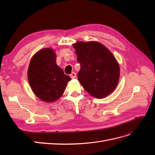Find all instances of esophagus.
<instances>
[{
  "instance_id": "esophagus-1",
  "label": "esophagus",
  "mask_w": 155,
  "mask_h": 155,
  "mask_svg": "<svg viewBox=\"0 0 155 155\" xmlns=\"http://www.w3.org/2000/svg\"><path fill=\"white\" fill-rule=\"evenodd\" d=\"M70 78H71L72 79L76 78V72H72V74H70Z\"/></svg>"
}]
</instances>
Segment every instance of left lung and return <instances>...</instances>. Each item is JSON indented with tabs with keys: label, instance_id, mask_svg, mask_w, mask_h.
<instances>
[{
	"label": "left lung",
	"instance_id": "obj_1",
	"mask_svg": "<svg viewBox=\"0 0 155 155\" xmlns=\"http://www.w3.org/2000/svg\"><path fill=\"white\" fill-rule=\"evenodd\" d=\"M81 69L78 79L91 95L103 98L113 91L120 77L116 58L105 46L96 41L73 45Z\"/></svg>",
	"mask_w": 155,
	"mask_h": 155
}]
</instances>
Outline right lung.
Listing matches in <instances>:
<instances>
[{
	"mask_svg": "<svg viewBox=\"0 0 155 155\" xmlns=\"http://www.w3.org/2000/svg\"><path fill=\"white\" fill-rule=\"evenodd\" d=\"M55 61V54L50 48L39 50L30 61L28 70L29 83L37 97L44 101L57 100L71 79Z\"/></svg>",
	"mask_w": 155,
	"mask_h": 155,
	"instance_id": "obj_1",
	"label": "right lung"
}]
</instances>
